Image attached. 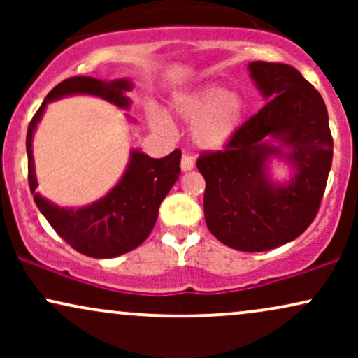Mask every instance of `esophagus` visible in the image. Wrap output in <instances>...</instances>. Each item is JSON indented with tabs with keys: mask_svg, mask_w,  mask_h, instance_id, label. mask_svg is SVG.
<instances>
[{
	"mask_svg": "<svg viewBox=\"0 0 358 358\" xmlns=\"http://www.w3.org/2000/svg\"><path fill=\"white\" fill-rule=\"evenodd\" d=\"M180 168H182V171H190L195 168V162H193L192 156L188 155H183L182 156V162H180Z\"/></svg>",
	"mask_w": 358,
	"mask_h": 358,
	"instance_id": "34e87169",
	"label": "esophagus"
}]
</instances>
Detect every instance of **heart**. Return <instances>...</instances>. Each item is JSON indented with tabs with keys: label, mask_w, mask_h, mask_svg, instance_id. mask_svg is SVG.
I'll return each mask as SVG.
<instances>
[{
	"label": "heart",
	"mask_w": 358,
	"mask_h": 358,
	"mask_svg": "<svg viewBox=\"0 0 358 358\" xmlns=\"http://www.w3.org/2000/svg\"><path fill=\"white\" fill-rule=\"evenodd\" d=\"M170 109L190 124L192 143L202 151H220L231 145L248 117L244 96L219 82L180 90L170 99ZM148 121L156 131L173 133V121L165 110L151 109Z\"/></svg>",
	"instance_id": "1"
}]
</instances>
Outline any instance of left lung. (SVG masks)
I'll return each instance as SVG.
<instances>
[{
  "label": "left lung",
  "instance_id": "obj_1",
  "mask_svg": "<svg viewBox=\"0 0 358 358\" xmlns=\"http://www.w3.org/2000/svg\"><path fill=\"white\" fill-rule=\"evenodd\" d=\"M248 71L266 106L225 151L202 155L203 213L222 244L261 252L301 236L315 219L334 158L327 106L286 64L250 62ZM274 162L290 175L278 180Z\"/></svg>",
  "mask_w": 358,
  "mask_h": 358
}]
</instances>
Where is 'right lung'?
<instances>
[{
    "label": "right lung",
    "mask_w": 358,
    "mask_h": 358,
    "mask_svg": "<svg viewBox=\"0 0 358 358\" xmlns=\"http://www.w3.org/2000/svg\"><path fill=\"white\" fill-rule=\"evenodd\" d=\"M133 87L131 79L97 80L92 77H71L48 92L28 126V182L36 207L62 239L89 257H117L145 242L158 219L159 205L178 180L182 151L175 150L163 158H151L133 148L122 176L102 199L82 207H60L36 192L35 131L47 106L53 101L71 96H94L127 110L131 108L127 92ZM126 117L134 122L129 114Z\"/></svg>",
    "instance_id": "add662e5"
}]
</instances>
